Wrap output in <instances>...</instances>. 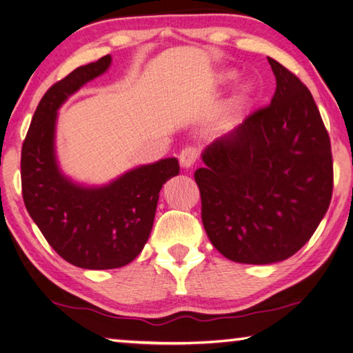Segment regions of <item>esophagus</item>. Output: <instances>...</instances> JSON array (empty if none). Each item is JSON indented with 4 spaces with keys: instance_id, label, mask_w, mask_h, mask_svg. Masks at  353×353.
<instances>
[{
    "instance_id": "34e87169",
    "label": "esophagus",
    "mask_w": 353,
    "mask_h": 353,
    "mask_svg": "<svg viewBox=\"0 0 353 353\" xmlns=\"http://www.w3.org/2000/svg\"><path fill=\"white\" fill-rule=\"evenodd\" d=\"M196 160H198V149L191 148V146L182 149L181 155H179V162H181L182 168H185V170L191 168V166L196 163Z\"/></svg>"
}]
</instances>
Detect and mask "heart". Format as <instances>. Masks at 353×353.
I'll return each mask as SVG.
<instances>
[{"label":"heart","mask_w":353,"mask_h":353,"mask_svg":"<svg viewBox=\"0 0 353 353\" xmlns=\"http://www.w3.org/2000/svg\"><path fill=\"white\" fill-rule=\"evenodd\" d=\"M235 77V71H224L223 74H221V82H229ZM250 97V87L249 85H241L236 88V92L234 94V98H232V103H230V112H236L240 110L241 107L248 103V99Z\"/></svg>","instance_id":"obj_1"}]
</instances>
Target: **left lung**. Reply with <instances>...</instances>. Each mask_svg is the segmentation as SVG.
<instances>
[{"label": "left lung", "mask_w": 353, "mask_h": 353, "mask_svg": "<svg viewBox=\"0 0 353 353\" xmlns=\"http://www.w3.org/2000/svg\"><path fill=\"white\" fill-rule=\"evenodd\" d=\"M276 76L271 104L202 152L194 179L202 224L225 259L271 265L305 244L333 190L330 139L308 88L268 57Z\"/></svg>", "instance_id": "obj_1"}]
</instances>
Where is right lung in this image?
I'll return each instance as SVG.
<instances>
[{
    "label": "right lung",
    "mask_w": 353,
    "mask_h": 353,
    "mask_svg": "<svg viewBox=\"0 0 353 353\" xmlns=\"http://www.w3.org/2000/svg\"><path fill=\"white\" fill-rule=\"evenodd\" d=\"M110 63L107 54L56 82L39 103L21 149L29 216L63 260L83 270H115L132 261L151 235L160 190L179 174L176 157L137 166L101 187L77 183L62 172L56 155L57 112Z\"/></svg>",
    "instance_id": "right-lung-1"
}]
</instances>
